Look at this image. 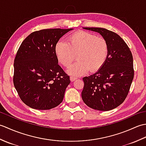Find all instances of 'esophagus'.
Returning a JSON list of instances; mask_svg holds the SVG:
<instances>
[{"label": "esophagus", "instance_id": "34e87169", "mask_svg": "<svg viewBox=\"0 0 146 146\" xmlns=\"http://www.w3.org/2000/svg\"><path fill=\"white\" fill-rule=\"evenodd\" d=\"M76 80V78H75V77H73V76H70V81L71 82H73Z\"/></svg>", "mask_w": 146, "mask_h": 146}]
</instances>
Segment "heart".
Listing matches in <instances>:
<instances>
[{
  "label": "heart",
  "mask_w": 146,
  "mask_h": 146,
  "mask_svg": "<svg viewBox=\"0 0 146 146\" xmlns=\"http://www.w3.org/2000/svg\"><path fill=\"white\" fill-rule=\"evenodd\" d=\"M54 52L58 61L66 67L70 66L76 55L78 61L68 68L67 73L80 76L88 70L95 72L103 67L108 58V46L104 38L78 31L69 37L68 42L59 40L55 44Z\"/></svg>",
  "instance_id": "obj_1"
}]
</instances>
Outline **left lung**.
Returning a JSON list of instances; mask_svg holds the SVG:
<instances>
[{
  "label": "left lung",
  "instance_id": "obj_1",
  "mask_svg": "<svg viewBox=\"0 0 146 146\" xmlns=\"http://www.w3.org/2000/svg\"><path fill=\"white\" fill-rule=\"evenodd\" d=\"M83 29L100 34L107 42L108 55L100 70L83 78L82 100L93 109L112 110L125 100L134 78L131 51L116 33L100 27Z\"/></svg>",
  "mask_w": 146,
  "mask_h": 146
}]
</instances>
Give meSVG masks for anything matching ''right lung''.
I'll return each instance as SVG.
<instances>
[{
	"mask_svg": "<svg viewBox=\"0 0 146 146\" xmlns=\"http://www.w3.org/2000/svg\"><path fill=\"white\" fill-rule=\"evenodd\" d=\"M73 29L35 31L22 42L14 60V85L24 104L36 110H49L63 100L70 83L54 52L56 42Z\"/></svg>",
	"mask_w": 146,
	"mask_h": 146,
	"instance_id": "right-lung-1",
	"label": "right lung"
}]
</instances>
